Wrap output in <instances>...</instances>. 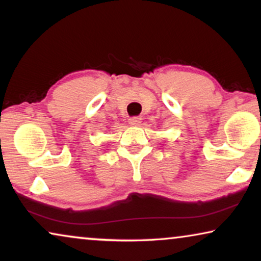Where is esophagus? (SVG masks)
<instances>
[{"instance_id": "34e87169", "label": "esophagus", "mask_w": 261, "mask_h": 261, "mask_svg": "<svg viewBox=\"0 0 261 261\" xmlns=\"http://www.w3.org/2000/svg\"><path fill=\"white\" fill-rule=\"evenodd\" d=\"M128 122H129V124H132V126H138V124L141 122V117H139V116L130 117Z\"/></svg>"}]
</instances>
